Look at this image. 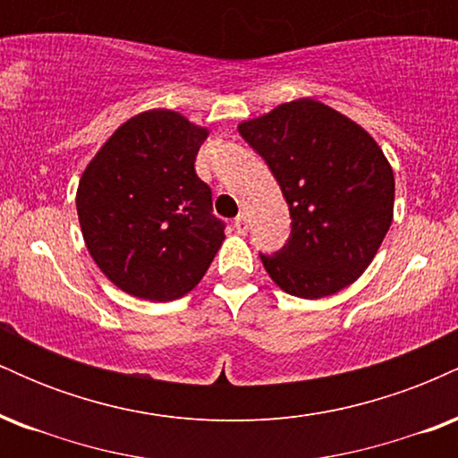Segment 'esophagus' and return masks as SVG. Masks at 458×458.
I'll list each match as a JSON object with an SVG mask.
<instances>
[{
	"mask_svg": "<svg viewBox=\"0 0 458 458\" xmlns=\"http://www.w3.org/2000/svg\"><path fill=\"white\" fill-rule=\"evenodd\" d=\"M234 228H236V233H239V234H245L247 233V217H245L243 213H241L239 217L234 219Z\"/></svg>",
	"mask_w": 458,
	"mask_h": 458,
	"instance_id": "34e87169",
	"label": "esophagus"
}]
</instances>
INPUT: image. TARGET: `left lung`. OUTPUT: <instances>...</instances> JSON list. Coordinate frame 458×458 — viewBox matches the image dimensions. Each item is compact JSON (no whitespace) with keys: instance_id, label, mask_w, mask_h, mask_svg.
Segmentation results:
<instances>
[{"instance_id":"1","label":"left lung","mask_w":458,"mask_h":458,"mask_svg":"<svg viewBox=\"0 0 458 458\" xmlns=\"http://www.w3.org/2000/svg\"><path fill=\"white\" fill-rule=\"evenodd\" d=\"M269 165L291 211V234L262 254L288 295L318 299L353 284L392 224L394 174L377 141L310 98L284 103L239 127Z\"/></svg>"}]
</instances>
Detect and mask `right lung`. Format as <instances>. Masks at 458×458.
I'll return each mask as SVG.
<instances>
[{
  "instance_id": "add662e5",
  "label": "right lung",
  "mask_w": 458,
  "mask_h": 458,
  "mask_svg": "<svg viewBox=\"0 0 458 458\" xmlns=\"http://www.w3.org/2000/svg\"><path fill=\"white\" fill-rule=\"evenodd\" d=\"M207 131L167 109L124 123L98 150L77 189L88 251L129 295L172 301L202 280L225 222L196 174Z\"/></svg>"
}]
</instances>
